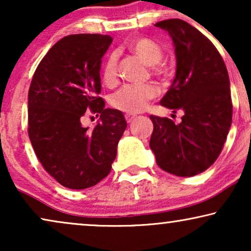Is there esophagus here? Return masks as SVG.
<instances>
[{
	"mask_svg": "<svg viewBox=\"0 0 251 251\" xmlns=\"http://www.w3.org/2000/svg\"><path fill=\"white\" fill-rule=\"evenodd\" d=\"M135 119H136V115H133V114H126V121L128 122V123L132 122Z\"/></svg>",
	"mask_w": 251,
	"mask_h": 251,
	"instance_id": "1",
	"label": "esophagus"
}]
</instances>
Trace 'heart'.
<instances>
[{"mask_svg":"<svg viewBox=\"0 0 251 251\" xmlns=\"http://www.w3.org/2000/svg\"><path fill=\"white\" fill-rule=\"evenodd\" d=\"M128 49L139 57L147 65L155 76L167 78L169 75V67L162 61L163 50L160 44L146 37H137L128 43ZM101 80L106 85L112 87L118 80V56L116 53L108 54L101 67ZM157 89L153 84L133 85L126 84L120 88L111 96L109 102L119 111L136 114L144 111L149 102L156 97Z\"/></svg>","mask_w":251,"mask_h":251,"instance_id":"heart-1","label":"heart"}]
</instances>
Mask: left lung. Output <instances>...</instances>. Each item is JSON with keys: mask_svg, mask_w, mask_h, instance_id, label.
<instances>
[{"mask_svg": "<svg viewBox=\"0 0 251 251\" xmlns=\"http://www.w3.org/2000/svg\"><path fill=\"white\" fill-rule=\"evenodd\" d=\"M155 26L173 37L177 58L176 76L160 104L184 115L179 125L150 115L154 126L150 147L162 170L195 176L217 160L231 126L228 73L216 47L195 27L181 19L162 20Z\"/></svg>", "mask_w": 251, "mask_h": 251, "instance_id": "8db88e82", "label": "left lung"}]
</instances>
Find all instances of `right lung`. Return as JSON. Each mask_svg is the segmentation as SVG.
<instances>
[{
	"label": "right lung",
	"mask_w": 251,
	"mask_h": 251,
	"mask_svg": "<svg viewBox=\"0 0 251 251\" xmlns=\"http://www.w3.org/2000/svg\"><path fill=\"white\" fill-rule=\"evenodd\" d=\"M113 39L73 34L58 41L40 61L28 91V137L44 170L72 190L99 183L111 173L126 128L118 109L105 108L101 58ZM87 112L101 115L94 130L81 126Z\"/></svg>",
	"instance_id": "obj_1"
}]
</instances>
